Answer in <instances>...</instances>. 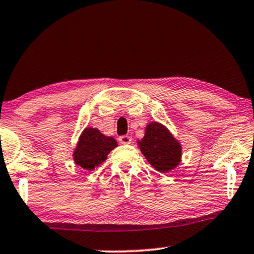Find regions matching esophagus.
Instances as JSON below:
<instances>
[{
    "label": "esophagus",
    "mask_w": 254,
    "mask_h": 254,
    "mask_svg": "<svg viewBox=\"0 0 254 254\" xmlns=\"http://www.w3.org/2000/svg\"><path fill=\"white\" fill-rule=\"evenodd\" d=\"M118 140H120L121 144H124V145H127V144H130L131 143V137L130 136H121L118 138Z\"/></svg>",
    "instance_id": "esophagus-1"
}]
</instances>
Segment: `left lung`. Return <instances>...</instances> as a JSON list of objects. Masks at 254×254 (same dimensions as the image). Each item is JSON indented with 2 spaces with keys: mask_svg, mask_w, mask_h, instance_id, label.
I'll return each mask as SVG.
<instances>
[{
  "mask_svg": "<svg viewBox=\"0 0 254 254\" xmlns=\"http://www.w3.org/2000/svg\"><path fill=\"white\" fill-rule=\"evenodd\" d=\"M138 144L147 162L157 171L169 172L181 162V144L163 124L150 123L145 129V136Z\"/></svg>",
  "mask_w": 254,
  "mask_h": 254,
  "instance_id": "left-lung-1",
  "label": "left lung"
}]
</instances>
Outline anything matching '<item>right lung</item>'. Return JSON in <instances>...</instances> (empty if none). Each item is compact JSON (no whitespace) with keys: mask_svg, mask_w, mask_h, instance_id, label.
I'll list each match as a JSON object with an SVG mask.
<instances>
[{"mask_svg":"<svg viewBox=\"0 0 254 254\" xmlns=\"http://www.w3.org/2000/svg\"><path fill=\"white\" fill-rule=\"evenodd\" d=\"M116 146V139L112 137L104 136L94 127H85L73 151V160L82 169L94 170L107 160L110 151Z\"/></svg>","mask_w":254,"mask_h":254,"instance_id":"right-lung-1","label":"right lung"}]
</instances>
